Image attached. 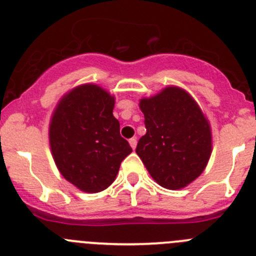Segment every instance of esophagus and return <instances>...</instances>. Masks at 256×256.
<instances>
[{"mask_svg": "<svg viewBox=\"0 0 256 256\" xmlns=\"http://www.w3.org/2000/svg\"><path fill=\"white\" fill-rule=\"evenodd\" d=\"M128 142H130L131 148H132V149H135L136 144H138V139H136V138H131V139L128 140Z\"/></svg>", "mask_w": 256, "mask_h": 256, "instance_id": "1", "label": "esophagus"}]
</instances>
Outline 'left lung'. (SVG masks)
<instances>
[{"mask_svg": "<svg viewBox=\"0 0 256 256\" xmlns=\"http://www.w3.org/2000/svg\"><path fill=\"white\" fill-rule=\"evenodd\" d=\"M146 134L139 155L155 182L180 190L204 170L212 152L211 128L197 102L179 87H166L140 101Z\"/></svg>", "mask_w": 256, "mask_h": 256, "instance_id": "8db88e82", "label": "left lung"}]
</instances>
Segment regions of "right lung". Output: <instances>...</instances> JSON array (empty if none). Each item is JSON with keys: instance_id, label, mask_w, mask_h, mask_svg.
I'll use <instances>...</instances> for the list:
<instances>
[{"instance_id": "1", "label": "right lung", "mask_w": 256, "mask_h": 256, "mask_svg": "<svg viewBox=\"0 0 256 256\" xmlns=\"http://www.w3.org/2000/svg\"><path fill=\"white\" fill-rule=\"evenodd\" d=\"M114 97L96 84L66 93L52 114L49 142L62 176L87 193L106 190L132 152L114 118Z\"/></svg>"}]
</instances>
